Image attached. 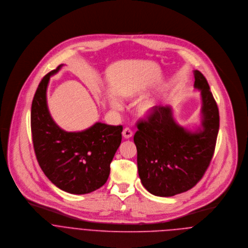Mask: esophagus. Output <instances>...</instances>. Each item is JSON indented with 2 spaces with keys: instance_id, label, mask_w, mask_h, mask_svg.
<instances>
[{
  "instance_id": "obj_1",
  "label": "esophagus",
  "mask_w": 248,
  "mask_h": 248,
  "mask_svg": "<svg viewBox=\"0 0 248 248\" xmlns=\"http://www.w3.org/2000/svg\"><path fill=\"white\" fill-rule=\"evenodd\" d=\"M122 136L124 139H130L133 137V132L129 128H125L122 132Z\"/></svg>"
}]
</instances>
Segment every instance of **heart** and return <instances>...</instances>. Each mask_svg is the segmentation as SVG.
Listing matches in <instances>:
<instances>
[{
  "label": "heart",
  "instance_id": "b5f03b06",
  "mask_svg": "<svg viewBox=\"0 0 248 248\" xmlns=\"http://www.w3.org/2000/svg\"><path fill=\"white\" fill-rule=\"evenodd\" d=\"M110 106L114 109H120L122 108L120 102L117 101L116 98H111ZM156 108H157V100L156 98H151V100L144 101L139 105L137 108V113L141 118H150L155 114Z\"/></svg>",
  "mask_w": 248,
  "mask_h": 248
}]
</instances>
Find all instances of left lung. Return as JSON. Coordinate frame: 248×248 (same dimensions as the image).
Instances as JSON below:
<instances>
[{
	"instance_id": "obj_1",
	"label": "left lung",
	"mask_w": 248,
	"mask_h": 248,
	"mask_svg": "<svg viewBox=\"0 0 248 248\" xmlns=\"http://www.w3.org/2000/svg\"><path fill=\"white\" fill-rule=\"evenodd\" d=\"M193 88L201 92L199 126L180 125L170 105L138 124L134 136L141 185L156 196H173L194 186L214 154L219 131V110L205 77L193 70Z\"/></svg>"
}]
</instances>
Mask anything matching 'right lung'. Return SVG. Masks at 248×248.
<instances>
[{
  "mask_svg": "<svg viewBox=\"0 0 248 248\" xmlns=\"http://www.w3.org/2000/svg\"><path fill=\"white\" fill-rule=\"evenodd\" d=\"M62 66L47 73L35 93L31 108L34 151L44 174L56 186L68 193L86 194L107 183L123 127L95 122L83 131L62 129L49 113L46 90L49 78Z\"/></svg>",
  "mask_w": 248,
  "mask_h": 248,
  "instance_id": "add662e5",
  "label": "right lung"
}]
</instances>
